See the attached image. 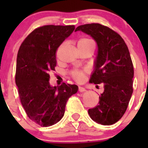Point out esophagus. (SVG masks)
Listing matches in <instances>:
<instances>
[{
    "label": "esophagus",
    "mask_w": 148,
    "mask_h": 148,
    "mask_svg": "<svg viewBox=\"0 0 148 148\" xmlns=\"http://www.w3.org/2000/svg\"><path fill=\"white\" fill-rule=\"evenodd\" d=\"M78 91L81 92H84V91H86V90H85V88L83 87H78Z\"/></svg>",
    "instance_id": "esophagus-1"
}]
</instances>
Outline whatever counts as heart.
<instances>
[{
  "label": "heart",
  "mask_w": 148,
  "mask_h": 148,
  "mask_svg": "<svg viewBox=\"0 0 148 148\" xmlns=\"http://www.w3.org/2000/svg\"><path fill=\"white\" fill-rule=\"evenodd\" d=\"M94 44L93 41L92 40H90L89 38H82L78 40V45H87V44ZM86 72L84 70H73L71 72V75L76 82H81L83 81L84 78L85 76Z\"/></svg>",
  "instance_id": "b5f03b06"
}]
</instances>
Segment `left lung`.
Wrapping results in <instances>:
<instances>
[{
	"label": "left lung",
	"mask_w": 148,
	"mask_h": 148,
	"mask_svg": "<svg viewBox=\"0 0 148 148\" xmlns=\"http://www.w3.org/2000/svg\"><path fill=\"white\" fill-rule=\"evenodd\" d=\"M91 35L98 45L95 71L90 83L103 84L99 104L89 109L93 121L111 125L125 114L133 93V65L127 46L121 35L100 23H87L75 29Z\"/></svg>",
	"instance_id": "1"
}]
</instances>
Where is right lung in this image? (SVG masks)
<instances>
[{
  "mask_svg": "<svg viewBox=\"0 0 148 148\" xmlns=\"http://www.w3.org/2000/svg\"><path fill=\"white\" fill-rule=\"evenodd\" d=\"M74 29V25L39 27L27 35L18 50L15 83L21 102L29 118L41 127L59 121L66 101L78 91L75 84L51 87L49 82L58 48Z\"/></svg>",
  "mask_w": 148,
  "mask_h": 148,
  "instance_id": "obj_1",
  "label": "right lung"
}]
</instances>
